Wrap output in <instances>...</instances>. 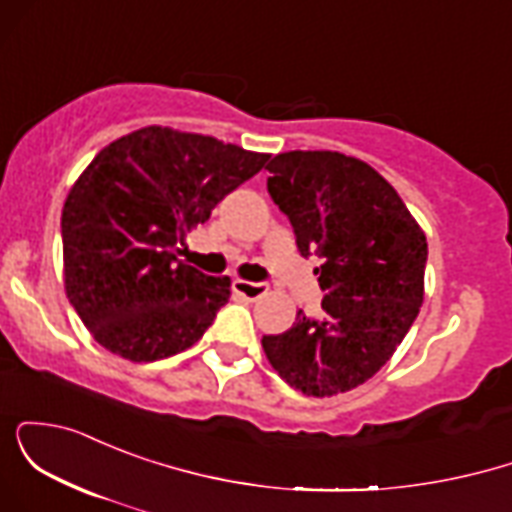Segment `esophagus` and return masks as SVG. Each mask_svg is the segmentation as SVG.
I'll return each instance as SVG.
<instances>
[{"mask_svg": "<svg viewBox=\"0 0 512 512\" xmlns=\"http://www.w3.org/2000/svg\"><path fill=\"white\" fill-rule=\"evenodd\" d=\"M233 291L238 293V296L248 298V301H257V298L264 296L267 293V286L264 284H257V281H243V279H236L233 281Z\"/></svg>", "mask_w": 512, "mask_h": 512, "instance_id": "1", "label": "esophagus"}]
</instances>
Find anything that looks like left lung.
<instances>
[{
	"label": "left lung",
	"instance_id": "1",
	"mask_svg": "<svg viewBox=\"0 0 512 512\" xmlns=\"http://www.w3.org/2000/svg\"><path fill=\"white\" fill-rule=\"evenodd\" d=\"M267 187L289 216L301 255H317L320 317L298 310L284 334L262 337L281 378L332 397L373 378L407 337L424 303L426 233L375 168L339 151H286Z\"/></svg>",
	"mask_w": 512,
	"mask_h": 512
}]
</instances>
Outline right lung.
<instances>
[{
    "label": "right lung",
    "mask_w": 512,
    "mask_h": 512,
    "mask_svg": "<svg viewBox=\"0 0 512 512\" xmlns=\"http://www.w3.org/2000/svg\"><path fill=\"white\" fill-rule=\"evenodd\" d=\"M267 158L161 125L98 151L64 202L62 257L69 303L103 349L149 363L202 339L231 279L202 274L175 250Z\"/></svg>",
    "instance_id": "add662e5"
}]
</instances>
